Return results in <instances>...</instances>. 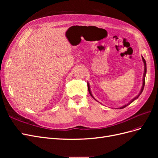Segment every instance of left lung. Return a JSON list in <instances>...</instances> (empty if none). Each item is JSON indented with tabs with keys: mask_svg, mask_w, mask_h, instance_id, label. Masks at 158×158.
Wrapping results in <instances>:
<instances>
[{
	"mask_svg": "<svg viewBox=\"0 0 158 158\" xmlns=\"http://www.w3.org/2000/svg\"><path fill=\"white\" fill-rule=\"evenodd\" d=\"M142 60H143V62H144V77H143V85H142V89H141V91H140V94H138L137 96L136 97V98H134L132 101H131L130 102H129L128 104H127V105H125V106H123V107H120V109H123V108H125V107H127V106H128V105H130L131 103H132L134 101H135V100L136 99H137L138 97L140 96V95L142 94V91H143V89H144V85H145V76H146V60H145V59H144V57L143 56H142ZM88 91H89V94L92 95V98H94L93 97V95H92V93H91V92H90V89H89V84H88ZM95 99V98H94Z\"/></svg>",
	"mask_w": 158,
	"mask_h": 158,
	"instance_id": "8db88e82",
	"label": "left lung"
}]
</instances>
